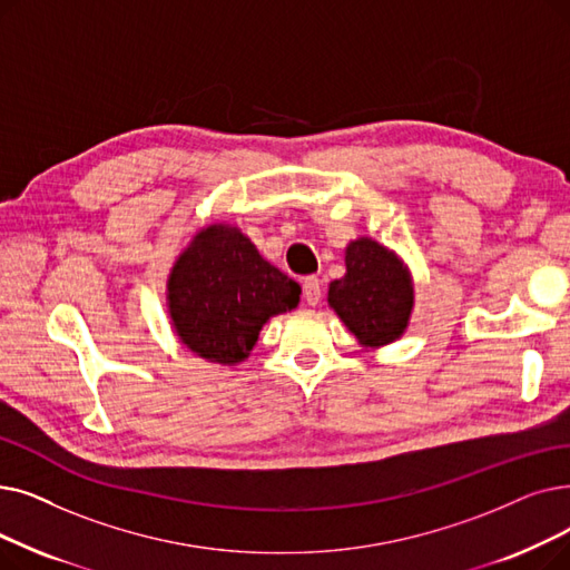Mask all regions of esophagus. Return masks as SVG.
<instances>
[{
    "label": "esophagus",
    "instance_id": "esophagus-1",
    "mask_svg": "<svg viewBox=\"0 0 570 570\" xmlns=\"http://www.w3.org/2000/svg\"><path fill=\"white\" fill-rule=\"evenodd\" d=\"M303 295H305V301L309 303V305H318L321 303V279L318 277H305V282H303Z\"/></svg>",
    "mask_w": 570,
    "mask_h": 570
}]
</instances>
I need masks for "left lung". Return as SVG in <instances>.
Here are the masks:
<instances>
[{"mask_svg":"<svg viewBox=\"0 0 570 570\" xmlns=\"http://www.w3.org/2000/svg\"><path fill=\"white\" fill-rule=\"evenodd\" d=\"M344 277L331 282L328 305L363 346L399 340L414 307L410 269L384 244L358 237L344 252Z\"/></svg>","mask_w":570,"mask_h":570,"instance_id":"left-lung-1","label":"left lung"}]
</instances>
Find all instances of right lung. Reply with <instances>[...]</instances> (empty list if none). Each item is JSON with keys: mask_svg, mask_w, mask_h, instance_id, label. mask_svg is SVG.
<instances>
[{"mask_svg": "<svg viewBox=\"0 0 570 570\" xmlns=\"http://www.w3.org/2000/svg\"><path fill=\"white\" fill-rule=\"evenodd\" d=\"M301 303V286L239 228L214 224L179 254L167 279L171 326L193 354L220 365L249 356L269 316Z\"/></svg>", "mask_w": 570, "mask_h": 570, "instance_id": "obj_1", "label": "right lung"}]
</instances>
